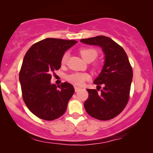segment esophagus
Masks as SVG:
<instances>
[{
	"label": "esophagus",
	"instance_id": "esophagus-1",
	"mask_svg": "<svg viewBox=\"0 0 153 153\" xmlns=\"http://www.w3.org/2000/svg\"><path fill=\"white\" fill-rule=\"evenodd\" d=\"M75 92H77V91H78L79 90H80V87H78V86H75Z\"/></svg>",
	"mask_w": 153,
	"mask_h": 153
}]
</instances>
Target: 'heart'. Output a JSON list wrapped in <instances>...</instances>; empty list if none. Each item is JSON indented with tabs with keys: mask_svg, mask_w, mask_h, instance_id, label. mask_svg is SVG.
<instances>
[{
	"mask_svg": "<svg viewBox=\"0 0 153 153\" xmlns=\"http://www.w3.org/2000/svg\"><path fill=\"white\" fill-rule=\"evenodd\" d=\"M80 54L85 62L94 61L97 57L98 52L94 48H82L80 50ZM68 53L63 54L61 58V64L65 65L68 61ZM90 79V75L86 73H73L67 76V80L75 85H81L86 80Z\"/></svg>",
	"mask_w": 153,
	"mask_h": 153,
	"instance_id": "1",
	"label": "heart"
}]
</instances>
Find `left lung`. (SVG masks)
<instances>
[{"mask_svg": "<svg viewBox=\"0 0 153 153\" xmlns=\"http://www.w3.org/2000/svg\"><path fill=\"white\" fill-rule=\"evenodd\" d=\"M86 45H97L105 54L103 69L94 80V84L103 88L101 92L87 89L88 98L84 107L91 117L106 121L118 116L127 106L132 80V68L125 51L109 37L97 36L82 39Z\"/></svg>", "mask_w": 153, "mask_h": 153, "instance_id": "obj_1", "label": "left lung"}]
</instances>
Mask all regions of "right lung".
Returning a JSON list of instances; mask_svg holds the SVG:
<instances>
[{
	"mask_svg": "<svg viewBox=\"0 0 153 153\" xmlns=\"http://www.w3.org/2000/svg\"><path fill=\"white\" fill-rule=\"evenodd\" d=\"M78 42L47 38L34 44L24 57L19 80L22 97L29 111L39 118L52 121L65 112L75 92L71 83L51 84L52 73L61 67L66 50Z\"/></svg>",
	"mask_w": 153,
	"mask_h": 153,
	"instance_id": "1",
	"label": "right lung"
}]
</instances>
